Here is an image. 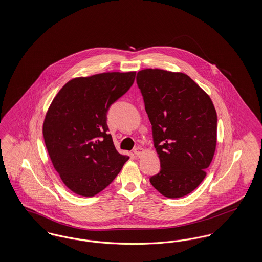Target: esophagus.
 <instances>
[{"instance_id":"esophagus-1","label":"esophagus","mask_w":262,"mask_h":262,"mask_svg":"<svg viewBox=\"0 0 262 262\" xmlns=\"http://www.w3.org/2000/svg\"><path fill=\"white\" fill-rule=\"evenodd\" d=\"M134 153L137 155V157H140V156H142V154L144 153V150L138 146V147H136V148L134 149Z\"/></svg>"}]
</instances>
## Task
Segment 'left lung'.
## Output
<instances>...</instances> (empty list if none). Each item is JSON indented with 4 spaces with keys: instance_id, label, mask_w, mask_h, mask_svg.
Instances as JSON below:
<instances>
[{
    "instance_id": "obj_1",
    "label": "left lung",
    "mask_w": 262,
    "mask_h": 262,
    "mask_svg": "<svg viewBox=\"0 0 262 262\" xmlns=\"http://www.w3.org/2000/svg\"><path fill=\"white\" fill-rule=\"evenodd\" d=\"M137 83L161 166L150 183L166 198L185 196L200 186L214 156V105L208 94L183 73L146 69L137 73Z\"/></svg>"
}]
</instances>
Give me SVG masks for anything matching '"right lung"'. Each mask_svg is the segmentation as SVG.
I'll list each match as a JSON object with an SVG mask.
<instances>
[{"label":"right lung","mask_w":262,"mask_h":262,"mask_svg":"<svg viewBox=\"0 0 262 262\" xmlns=\"http://www.w3.org/2000/svg\"><path fill=\"white\" fill-rule=\"evenodd\" d=\"M135 77L136 72L76 77L51 103L43 124L46 148L62 183L78 195L99 193L128 160L108 134L107 112Z\"/></svg>","instance_id":"add662e5"}]
</instances>
